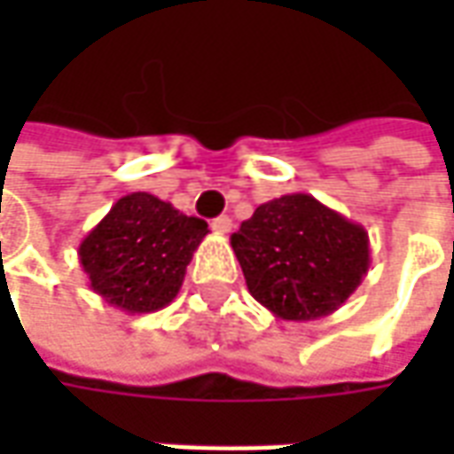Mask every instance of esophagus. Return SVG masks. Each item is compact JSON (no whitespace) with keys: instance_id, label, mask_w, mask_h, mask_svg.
<instances>
[{"instance_id":"obj_1","label":"esophagus","mask_w":454,"mask_h":454,"mask_svg":"<svg viewBox=\"0 0 454 454\" xmlns=\"http://www.w3.org/2000/svg\"><path fill=\"white\" fill-rule=\"evenodd\" d=\"M212 230H215V232H219V235H227V232L232 230V219L227 217V215L212 219Z\"/></svg>"}]
</instances>
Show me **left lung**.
I'll use <instances>...</instances> for the list:
<instances>
[{
    "label": "left lung",
    "mask_w": 454,
    "mask_h": 454,
    "mask_svg": "<svg viewBox=\"0 0 454 454\" xmlns=\"http://www.w3.org/2000/svg\"><path fill=\"white\" fill-rule=\"evenodd\" d=\"M230 242L250 295L283 321L331 316L372 265L369 232L310 194L260 204Z\"/></svg>",
    "instance_id": "1"
}]
</instances>
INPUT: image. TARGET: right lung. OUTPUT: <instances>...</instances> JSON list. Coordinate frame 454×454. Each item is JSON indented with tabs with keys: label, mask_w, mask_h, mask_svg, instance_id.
Listing matches in <instances>:
<instances>
[{
	"label": "right lung",
	"mask_w": 454,
	"mask_h": 454,
	"mask_svg": "<svg viewBox=\"0 0 454 454\" xmlns=\"http://www.w3.org/2000/svg\"><path fill=\"white\" fill-rule=\"evenodd\" d=\"M207 235L204 219L186 217L149 192H133L82 237L78 257L106 303L126 313H153L176 298Z\"/></svg>",
	"instance_id": "add662e5"
}]
</instances>
